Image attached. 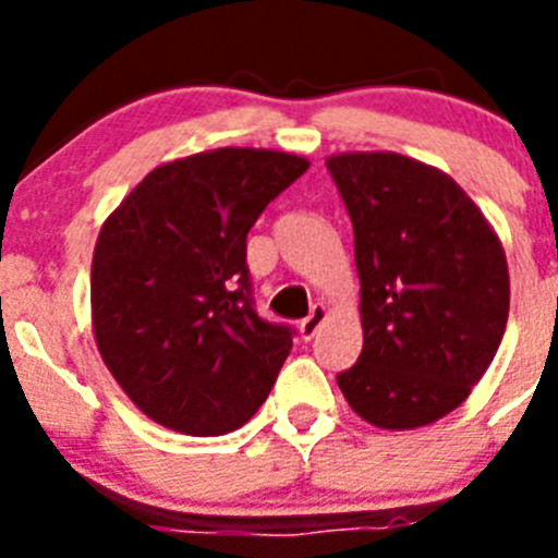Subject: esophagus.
Returning <instances> with one entry per match:
<instances>
[{
	"mask_svg": "<svg viewBox=\"0 0 558 558\" xmlns=\"http://www.w3.org/2000/svg\"><path fill=\"white\" fill-rule=\"evenodd\" d=\"M327 315H329L327 304H313V310H310L307 318H304V322L299 324V332H302V338L304 340H313L315 332L322 329V324L327 322Z\"/></svg>",
	"mask_w": 558,
	"mask_h": 558,
	"instance_id": "esophagus-1",
	"label": "esophagus"
}]
</instances>
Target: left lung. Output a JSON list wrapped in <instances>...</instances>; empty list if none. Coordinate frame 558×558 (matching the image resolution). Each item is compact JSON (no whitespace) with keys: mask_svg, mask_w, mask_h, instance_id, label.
Returning a JSON list of instances; mask_svg holds the SVG:
<instances>
[{"mask_svg":"<svg viewBox=\"0 0 558 558\" xmlns=\"http://www.w3.org/2000/svg\"><path fill=\"white\" fill-rule=\"evenodd\" d=\"M354 229L363 352L338 386L360 418L416 430L456 411L509 322V263L475 201L438 167L391 150L335 153Z\"/></svg>","mask_w":558,"mask_h":558,"instance_id":"1","label":"left lung"}]
</instances>
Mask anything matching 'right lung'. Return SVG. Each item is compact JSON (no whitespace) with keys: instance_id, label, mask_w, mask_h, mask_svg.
Masks as SVG:
<instances>
[{"instance_id":"1","label":"right lung","mask_w":558,"mask_h":558,"mask_svg":"<svg viewBox=\"0 0 558 558\" xmlns=\"http://www.w3.org/2000/svg\"><path fill=\"white\" fill-rule=\"evenodd\" d=\"M310 167L218 147L150 170L111 211L92 256V332L133 405L186 436L243 427L293 347L251 307L245 236Z\"/></svg>"}]
</instances>
